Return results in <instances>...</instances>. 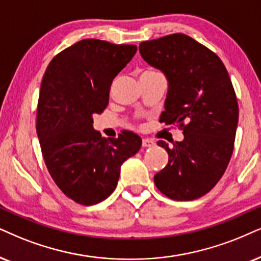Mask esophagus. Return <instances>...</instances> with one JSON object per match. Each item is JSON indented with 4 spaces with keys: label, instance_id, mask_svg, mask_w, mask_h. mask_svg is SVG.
Instances as JSON below:
<instances>
[{
    "label": "esophagus",
    "instance_id": "obj_1",
    "mask_svg": "<svg viewBox=\"0 0 261 261\" xmlns=\"http://www.w3.org/2000/svg\"><path fill=\"white\" fill-rule=\"evenodd\" d=\"M142 146L146 147V148L154 147L155 146V142L151 141V140H148V138H143V140H142Z\"/></svg>",
    "mask_w": 261,
    "mask_h": 261
}]
</instances>
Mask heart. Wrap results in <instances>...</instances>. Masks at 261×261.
Wrapping results in <instances>:
<instances>
[{
    "label": "heart",
    "mask_w": 261,
    "mask_h": 261,
    "mask_svg": "<svg viewBox=\"0 0 261 261\" xmlns=\"http://www.w3.org/2000/svg\"><path fill=\"white\" fill-rule=\"evenodd\" d=\"M158 72L156 71H153V70H147L144 71L143 73H142V75H148V74H156Z\"/></svg>",
    "instance_id": "obj_1"
}]
</instances>
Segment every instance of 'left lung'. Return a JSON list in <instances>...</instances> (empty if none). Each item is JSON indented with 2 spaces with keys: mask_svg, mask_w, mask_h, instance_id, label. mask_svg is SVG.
I'll use <instances>...</instances> for the list:
<instances>
[{
  "mask_svg": "<svg viewBox=\"0 0 261 261\" xmlns=\"http://www.w3.org/2000/svg\"><path fill=\"white\" fill-rule=\"evenodd\" d=\"M140 53L169 83L160 121L179 125L184 140L166 149L169 164L154 176L161 193L177 201L199 199L219 182L231 159L239 105L222 60L182 34L142 42Z\"/></svg>",
  "mask_w": 261,
  "mask_h": 261,
  "instance_id": "1",
  "label": "left lung"
}]
</instances>
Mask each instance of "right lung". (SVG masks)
Wrapping results in <instances>:
<instances>
[{"label":"right lung","mask_w":261,"mask_h":261,"mask_svg":"<svg viewBox=\"0 0 261 261\" xmlns=\"http://www.w3.org/2000/svg\"><path fill=\"white\" fill-rule=\"evenodd\" d=\"M136 51V45L83 39L58 54L43 75L36 123L43 158L62 193L81 204L107 199L121 165L142 146L130 131L107 140L92 126L112 82Z\"/></svg>","instance_id":"obj_1"}]
</instances>
